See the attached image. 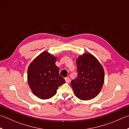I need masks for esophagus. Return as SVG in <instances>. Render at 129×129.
<instances>
[{"label": "esophagus", "instance_id": "1", "mask_svg": "<svg viewBox=\"0 0 129 129\" xmlns=\"http://www.w3.org/2000/svg\"><path fill=\"white\" fill-rule=\"evenodd\" d=\"M65 82H66L67 83H69L70 82V78H69V77H65Z\"/></svg>", "mask_w": 129, "mask_h": 129}]
</instances>
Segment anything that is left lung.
<instances>
[{
	"label": "left lung",
	"instance_id": "1",
	"mask_svg": "<svg viewBox=\"0 0 129 129\" xmlns=\"http://www.w3.org/2000/svg\"><path fill=\"white\" fill-rule=\"evenodd\" d=\"M77 78L71 81L76 96L88 100L96 96L103 87L104 72L101 64L93 55L85 53L77 59Z\"/></svg>",
	"mask_w": 129,
	"mask_h": 129
}]
</instances>
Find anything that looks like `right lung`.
<instances>
[{
  "label": "right lung",
  "mask_w": 129,
  "mask_h": 129,
  "mask_svg": "<svg viewBox=\"0 0 129 129\" xmlns=\"http://www.w3.org/2000/svg\"><path fill=\"white\" fill-rule=\"evenodd\" d=\"M56 57L43 52L28 68V83L34 94L42 99L53 96L60 86L65 82L56 65Z\"/></svg>",
  "instance_id": "right-lung-1"
}]
</instances>
